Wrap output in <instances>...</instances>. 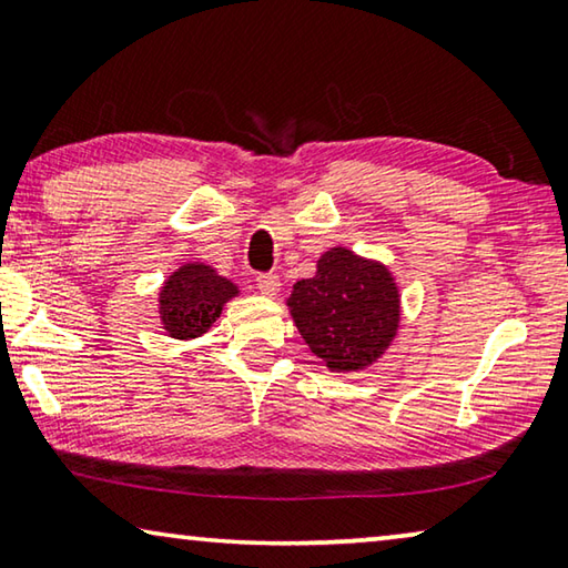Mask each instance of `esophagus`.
Returning <instances> with one entry per match:
<instances>
[{
  "label": "esophagus",
  "mask_w": 568,
  "mask_h": 568,
  "mask_svg": "<svg viewBox=\"0 0 568 568\" xmlns=\"http://www.w3.org/2000/svg\"><path fill=\"white\" fill-rule=\"evenodd\" d=\"M257 287H261V293L267 295V297H275L277 293H281V277H277L275 273H263L257 275Z\"/></svg>",
  "instance_id": "34e87169"
}]
</instances>
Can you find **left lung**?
Masks as SVG:
<instances>
[{
    "label": "left lung",
    "instance_id": "left-lung-1",
    "mask_svg": "<svg viewBox=\"0 0 568 568\" xmlns=\"http://www.w3.org/2000/svg\"><path fill=\"white\" fill-rule=\"evenodd\" d=\"M297 333L331 373L376 365L400 328V287L376 257L335 245L315 261V275L285 297Z\"/></svg>",
    "mask_w": 568,
    "mask_h": 568
}]
</instances>
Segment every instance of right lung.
I'll list each match as a JSON object with an SVG mask.
<instances>
[{"label":"right lung","instance_id":"obj_1","mask_svg":"<svg viewBox=\"0 0 568 568\" xmlns=\"http://www.w3.org/2000/svg\"><path fill=\"white\" fill-rule=\"evenodd\" d=\"M240 295L235 281L213 265L187 261L175 267L158 291V318L172 341H195L213 328L223 307Z\"/></svg>","mask_w":568,"mask_h":568}]
</instances>
